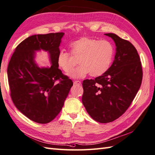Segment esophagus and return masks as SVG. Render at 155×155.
<instances>
[{
  "instance_id": "obj_1",
  "label": "esophagus",
  "mask_w": 155,
  "mask_h": 155,
  "mask_svg": "<svg viewBox=\"0 0 155 155\" xmlns=\"http://www.w3.org/2000/svg\"><path fill=\"white\" fill-rule=\"evenodd\" d=\"M74 84H76V85H81V82L79 81H74Z\"/></svg>"
}]
</instances>
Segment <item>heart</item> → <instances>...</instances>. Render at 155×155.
<instances>
[{
    "label": "heart",
    "mask_w": 155,
    "mask_h": 155,
    "mask_svg": "<svg viewBox=\"0 0 155 155\" xmlns=\"http://www.w3.org/2000/svg\"><path fill=\"white\" fill-rule=\"evenodd\" d=\"M71 48L72 54L79 58L80 64L72 74L73 78H83L89 73L92 77L101 76L109 69L114 55V47L110 41L89 37H82L73 41ZM57 63L68 75L75 65L70 54L64 51L58 53Z\"/></svg>",
    "instance_id": "heart-1"
}]
</instances>
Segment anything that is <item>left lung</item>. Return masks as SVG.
Listing matches in <instances>:
<instances>
[{"instance_id": "obj_1", "label": "left lung", "mask_w": 155, "mask_h": 155, "mask_svg": "<svg viewBox=\"0 0 155 155\" xmlns=\"http://www.w3.org/2000/svg\"><path fill=\"white\" fill-rule=\"evenodd\" d=\"M114 41V61L105 73L82 82V102L95 121L106 124L120 117L131 105L141 86V63L131 43L115 34H105Z\"/></svg>"}]
</instances>
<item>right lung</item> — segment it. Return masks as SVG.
<instances>
[{"label":"right lung","instance_id":"right-lung-1","mask_svg":"<svg viewBox=\"0 0 155 155\" xmlns=\"http://www.w3.org/2000/svg\"><path fill=\"white\" fill-rule=\"evenodd\" d=\"M63 32L28 37L16 47L7 69L9 87L14 105L31 121L48 124L59 114L73 82L62 73L57 57ZM49 53L52 65L39 68L35 51Z\"/></svg>","mask_w":155,"mask_h":155}]
</instances>
